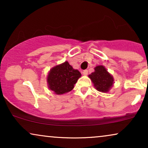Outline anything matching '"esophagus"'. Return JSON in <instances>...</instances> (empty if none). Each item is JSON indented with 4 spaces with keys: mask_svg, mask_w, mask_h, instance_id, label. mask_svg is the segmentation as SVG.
Here are the masks:
<instances>
[{
    "mask_svg": "<svg viewBox=\"0 0 148 148\" xmlns=\"http://www.w3.org/2000/svg\"><path fill=\"white\" fill-rule=\"evenodd\" d=\"M83 74L84 75H87L88 74V71L87 70V69H86V70H84V71H83Z\"/></svg>",
    "mask_w": 148,
    "mask_h": 148,
    "instance_id": "1",
    "label": "esophagus"
}]
</instances>
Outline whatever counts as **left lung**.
Segmentation results:
<instances>
[{"label":"left lung","mask_w":148,"mask_h":148,"mask_svg":"<svg viewBox=\"0 0 148 148\" xmlns=\"http://www.w3.org/2000/svg\"><path fill=\"white\" fill-rule=\"evenodd\" d=\"M94 69L95 71L90 75L89 77L94 83L95 88L99 92H108L114 82L112 76L103 66H97Z\"/></svg>","instance_id":"1"}]
</instances>
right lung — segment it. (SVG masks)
Masks as SVG:
<instances>
[{"label":"right lung","instance_id":"obj_1","mask_svg":"<svg viewBox=\"0 0 148 148\" xmlns=\"http://www.w3.org/2000/svg\"><path fill=\"white\" fill-rule=\"evenodd\" d=\"M81 76V73L66 61L50 70L47 78L48 87L56 94H63L73 89Z\"/></svg>","mask_w":148,"mask_h":148}]
</instances>
